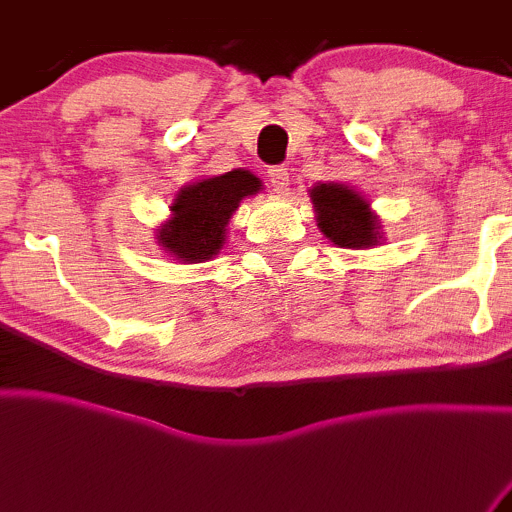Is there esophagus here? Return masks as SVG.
I'll list each match as a JSON object with an SVG mask.
<instances>
[{"label":"esophagus","instance_id":"34e87169","mask_svg":"<svg viewBox=\"0 0 512 512\" xmlns=\"http://www.w3.org/2000/svg\"><path fill=\"white\" fill-rule=\"evenodd\" d=\"M268 180H271L273 190L285 192V190H288V185H290V173H288V168H285V166H273V168H268Z\"/></svg>","mask_w":512,"mask_h":512}]
</instances>
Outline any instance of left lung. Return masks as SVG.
Instances as JSON below:
<instances>
[{
    "label": "left lung",
    "mask_w": 512,
    "mask_h": 512,
    "mask_svg": "<svg viewBox=\"0 0 512 512\" xmlns=\"http://www.w3.org/2000/svg\"><path fill=\"white\" fill-rule=\"evenodd\" d=\"M317 227L342 249H368L381 241V222L361 192L342 183H317L310 190Z\"/></svg>",
    "instance_id": "obj_1"
}]
</instances>
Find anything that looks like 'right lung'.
I'll return each mask as SVG.
<instances>
[{
  "label": "right lung",
  "mask_w": 512,
  "mask_h": 512,
  "mask_svg": "<svg viewBox=\"0 0 512 512\" xmlns=\"http://www.w3.org/2000/svg\"><path fill=\"white\" fill-rule=\"evenodd\" d=\"M258 190L261 180L241 168L185 185L170 205V219L156 229L158 246L175 261H210L227 241V224L239 202Z\"/></svg>",
  "instance_id": "1"
}]
</instances>
